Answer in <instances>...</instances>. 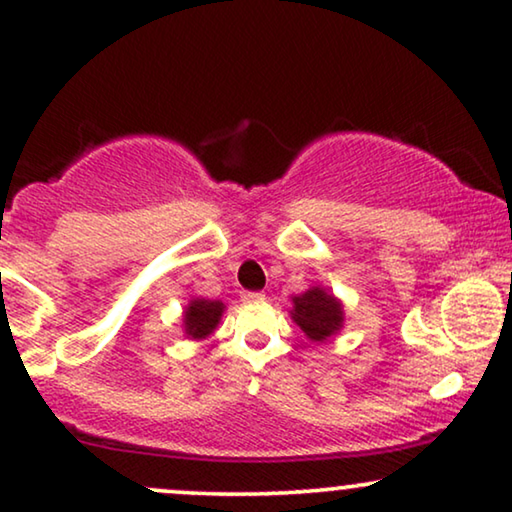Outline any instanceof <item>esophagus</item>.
I'll return each instance as SVG.
<instances>
[{
	"instance_id": "esophagus-1",
	"label": "esophagus",
	"mask_w": 512,
	"mask_h": 512,
	"mask_svg": "<svg viewBox=\"0 0 512 512\" xmlns=\"http://www.w3.org/2000/svg\"><path fill=\"white\" fill-rule=\"evenodd\" d=\"M242 300L244 303H261V300H265V293L263 291H242Z\"/></svg>"
}]
</instances>
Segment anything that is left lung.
<instances>
[{"label": "left lung", "instance_id": "obj_1", "mask_svg": "<svg viewBox=\"0 0 512 512\" xmlns=\"http://www.w3.org/2000/svg\"><path fill=\"white\" fill-rule=\"evenodd\" d=\"M291 305V319L317 345L338 335L345 326V305L321 284L291 296Z\"/></svg>", "mask_w": 512, "mask_h": 512}]
</instances>
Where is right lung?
I'll return each mask as SVG.
<instances>
[{"label": "right lung", "instance_id": "1", "mask_svg": "<svg viewBox=\"0 0 512 512\" xmlns=\"http://www.w3.org/2000/svg\"><path fill=\"white\" fill-rule=\"evenodd\" d=\"M226 312V303L223 300H209V298H191L181 314V328L184 335L191 340H205L216 331L219 321Z\"/></svg>", "mask_w": 512, "mask_h": 512}]
</instances>
